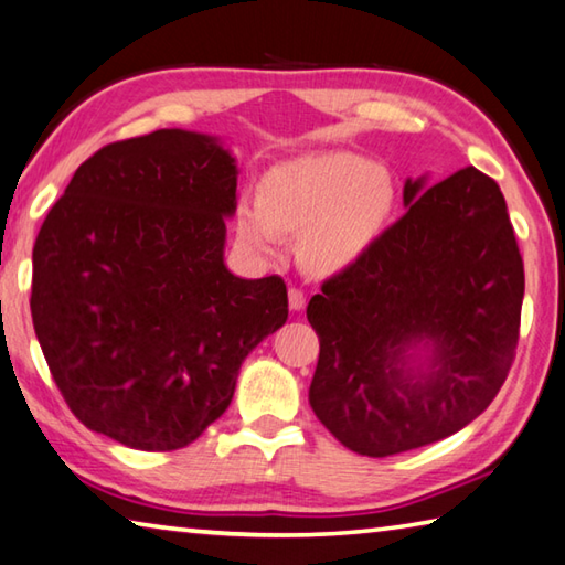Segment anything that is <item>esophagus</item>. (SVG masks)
Here are the masks:
<instances>
[{"mask_svg":"<svg viewBox=\"0 0 565 565\" xmlns=\"http://www.w3.org/2000/svg\"><path fill=\"white\" fill-rule=\"evenodd\" d=\"M288 302H290V310H295V312L302 310V308H305V292L298 290V288H290Z\"/></svg>","mask_w":565,"mask_h":565,"instance_id":"esophagus-1","label":"esophagus"}]
</instances>
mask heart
<instances>
[{"instance_id": "b5f03b06", "label": "heart", "mask_w": 565, "mask_h": 565, "mask_svg": "<svg viewBox=\"0 0 565 565\" xmlns=\"http://www.w3.org/2000/svg\"><path fill=\"white\" fill-rule=\"evenodd\" d=\"M397 201L392 173L350 151H324L273 166L260 198L235 207V235L263 260L282 255V233L298 235L302 265L318 275L348 270L377 243Z\"/></svg>"}]
</instances>
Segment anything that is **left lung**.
Wrapping results in <instances>:
<instances>
[{
    "label": "left lung",
    "mask_w": 565,
    "mask_h": 565,
    "mask_svg": "<svg viewBox=\"0 0 565 565\" xmlns=\"http://www.w3.org/2000/svg\"><path fill=\"white\" fill-rule=\"evenodd\" d=\"M308 305L320 338L310 407L344 447L390 457L467 427L519 342L523 260L501 188L461 168L427 188Z\"/></svg>",
    "instance_id": "8db88e82"
}]
</instances>
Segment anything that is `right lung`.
<instances>
[{
  "instance_id": "obj_1",
  "label": "right lung",
  "mask_w": 565,
  "mask_h": 565,
  "mask_svg": "<svg viewBox=\"0 0 565 565\" xmlns=\"http://www.w3.org/2000/svg\"><path fill=\"white\" fill-rule=\"evenodd\" d=\"M235 191L221 138L161 128L96 151L49 211L32 255L34 332L92 431L141 451L188 447L288 320L280 277L225 267Z\"/></svg>"
}]
</instances>
